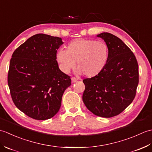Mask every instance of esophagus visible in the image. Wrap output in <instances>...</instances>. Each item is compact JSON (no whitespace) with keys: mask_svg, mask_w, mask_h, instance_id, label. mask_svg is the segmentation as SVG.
I'll return each instance as SVG.
<instances>
[{"mask_svg":"<svg viewBox=\"0 0 152 152\" xmlns=\"http://www.w3.org/2000/svg\"><path fill=\"white\" fill-rule=\"evenodd\" d=\"M71 80H72V83H75L76 82H77V79L76 78H74V77H72V78H71Z\"/></svg>","mask_w":152,"mask_h":152,"instance_id":"obj_1","label":"esophagus"}]
</instances>
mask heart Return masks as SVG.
<instances>
[{
  "label": "heart",
  "mask_w": 152,
  "mask_h": 152,
  "mask_svg": "<svg viewBox=\"0 0 152 152\" xmlns=\"http://www.w3.org/2000/svg\"><path fill=\"white\" fill-rule=\"evenodd\" d=\"M109 57V49L102 41H95L79 38L68 44L66 50L57 51L56 57L64 72L69 73L76 66L77 74L93 78L105 67Z\"/></svg>",
  "instance_id": "obj_1"
}]
</instances>
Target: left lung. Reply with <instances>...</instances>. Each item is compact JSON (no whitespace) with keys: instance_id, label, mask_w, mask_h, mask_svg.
Returning <instances> with one entry per match:
<instances>
[{"instance_id":"obj_1","label":"left lung","mask_w":152,"mask_h":152,"mask_svg":"<svg viewBox=\"0 0 152 152\" xmlns=\"http://www.w3.org/2000/svg\"><path fill=\"white\" fill-rule=\"evenodd\" d=\"M96 37L109 49L105 67L98 75L83 80L82 99L90 112L102 118L120 114L133 102L138 83V66L134 55L120 38L109 33Z\"/></svg>"}]
</instances>
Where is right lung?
I'll use <instances>...</instances> for the list:
<instances>
[{
    "label": "right lung",
    "instance_id": "obj_1",
    "mask_svg": "<svg viewBox=\"0 0 152 152\" xmlns=\"http://www.w3.org/2000/svg\"><path fill=\"white\" fill-rule=\"evenodd\" d=\"M62 38L45 34L30 37L13 53L8 83L13 101L27 115L38 120L53 117L71 79L56 61Z\"/></svg>",
    "mask_w": 152,
    "mask_h": 152
}]
</instances>
